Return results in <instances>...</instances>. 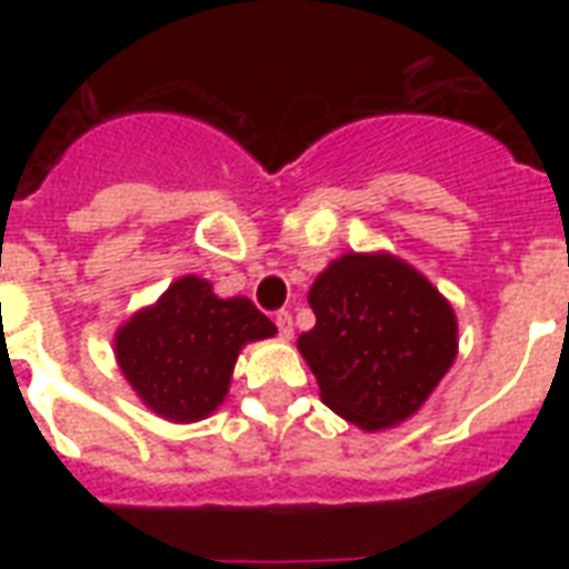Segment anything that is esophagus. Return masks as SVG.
<instances>
[{
	"label": "esophagus",
	"mask_w": 569,
	"mask_h": 569,
	"mask_svg": "<svg viewBox=\"0 0 569 569\" xmlns=\"http://www.w3.org/2000/svg\"><path fill=\"white\" fill-rule=\"evenodd\" d=\"M277 330H280V339H286V342H289V339L295 337V321H292V312H277Z\"/></svg>",
	"instance_id": "obj_1"
}]
</instances>
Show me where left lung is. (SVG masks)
<instances>
[{"mask_svg": "<svg viewBox=\"0 0 569 569\" xmlns=\"http://www.w3.org/2000/svg\"><path fill=\"white\" fill-rule=\"evenodd\" d=\"M316 328L298 351L321 401L363 431L398 428L422 410L458 357L449 298L387 250L342 253L307 295Z\"/></svg>", "mask_w": 569, "mask_h": 569, "instance_id": "8db88e82", "label": "left lung"}]
</instances>
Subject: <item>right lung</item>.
I'll return each instance as SVG.
<instances>
[{"instance_id":"add662e5","label":"right lung","mask_w":569,"mask_h":569,"mask_svg":"<svg viewBox=\"0 0 569 569\" xmlns=\"http://www.w3.org/2000/svg\"><path fill=\"white\" fill-rule=\"evenodd\" d=\"M274 333L250 298H218L209 280L186 274L120 325L114 360L147 410L189 425L223 405L241 348Z\"/></svg>"}]
</instances>
